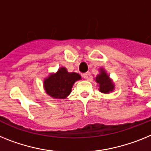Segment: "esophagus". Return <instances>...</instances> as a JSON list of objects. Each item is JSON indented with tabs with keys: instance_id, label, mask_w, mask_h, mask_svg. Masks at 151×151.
Returning <instances> with one entry per match:
<instances>
[{
	"instance_id": "1",
	"label": "esophagus",
	"mask_w": 151,
	"mask_h": 151,
	"mask_svg": "<svg viewBox=\"0 0 151 151\" xmlns=\"http://www.w3.org/2000/svg\"><path fill=\"white\" fill-rule=\"evenodd\" d=\"M83 78H85V79H87L89 77V73L88 72H86V73H83Z\"/></svg>"
}]
</instances>
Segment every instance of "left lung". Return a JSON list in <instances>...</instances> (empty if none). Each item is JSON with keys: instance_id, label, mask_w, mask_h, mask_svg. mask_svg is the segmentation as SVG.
Instances as JSON below:
<instances>
[{"instance_id": "obj_1", "label": "left lung", "mask_w": 151, "mask_h": 151, "mask_svg": "<svg viewBox=\"0 0 151 151\" xmlns=\"http://www.w3.org/2000/svg\"><path fill=\"white\" fill-rule=\"evenodd\" d=\"M94 80L99 84V90L103 93H112L115 89V84L112 82V80L110 78L104 68H99V74L96 75Z\"/></svg>"}]
</instances>
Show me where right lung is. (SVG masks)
<instances>
[{
  "instance_id": "1",
  "label": "right lung",
  "mask_w": 151,
  "mask_h": 151,
  "mask_svg": "<svg viewBox=\"0 0 151 151\" xmlns=\"http://www.w3.org/2000/svg\"><path fill=\"white\" fill-rule=\"evenodd\" d=\"M81 80V76L75 72H68L64 67L56 73H51L43 81L46 93L55 99H66L71 93L76 81Z\"/></svg>"
}]
</instances>
